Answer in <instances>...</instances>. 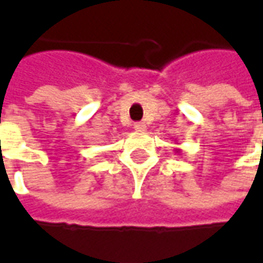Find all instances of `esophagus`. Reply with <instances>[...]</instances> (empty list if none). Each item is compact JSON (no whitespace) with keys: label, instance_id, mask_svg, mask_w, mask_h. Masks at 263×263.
<instances>
[{"label":"esophagus","instance_id":"obj_1","mask_svg":"<svg viewBox=\"0 0 263 263\" xmlns=\"http://www.w3.org/2000/svg\"><path fill=\"white\" fill-rule=\"evenodd\" d=\"M134 128H135V131L143 132L146 129V125H145L143 122H135V124H134Z\"/></svg>","mask_w":263,"mask_h":263}]
</instances>
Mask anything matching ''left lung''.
Listing matches in <instances>:
<instances>
[{"label":"left lung","instance_id":"8db88e82","mask_svg":"<svg viewBox=\"0 0 263 263\" xmlns=\"http://www.w3.org/2000/svg\"><path fill=\"white\" fill-rule=\"evenodd\" d=\"M175 152H176V154H180L182 151H180V149H175Z\"/></svg>","mask_w":263,"mask_h":263}]
</instances>
